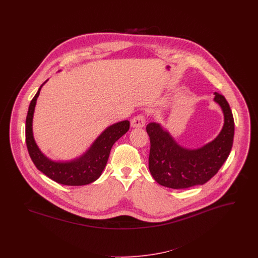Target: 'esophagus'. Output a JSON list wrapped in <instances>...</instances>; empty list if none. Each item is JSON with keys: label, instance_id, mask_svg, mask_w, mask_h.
<instances>
[{"label": "esophagus", "instance_id": "esophagus-1", "mask_svg": "<svg viewBox=\"0 0 258 258\" xmlns=\"http://www.w3.org/2000/svg\"><path fill=\"white\" fill-rule=\"evenodd\" d=\"M146 123V118L143 114H139L135 116V118L132 120V126L134 127H143Z\"/></svg>", "mask_w": 258, "mask_h": 258}]
</instances>
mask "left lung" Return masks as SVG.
<instances>
[{
    "mask_svg": "<svg viewBox=\"0 0 258 258\" xmlns=\"http://www.w3.org/2000/svg\"><path fill=\"white\" fill-rule=\"evenodd\" d=\"M214 99L222 108L224 124L219 136L200 149L181 147L159 123H148L149 169L159 184L176 189L205 184L227 160L233 144V115L222 95L215 93Z\"/></svg>",
    "mask_w": 258,
    "mask_h": 258,
    "instance_id": "1",
    "label": "left lung"
}]
</instances>
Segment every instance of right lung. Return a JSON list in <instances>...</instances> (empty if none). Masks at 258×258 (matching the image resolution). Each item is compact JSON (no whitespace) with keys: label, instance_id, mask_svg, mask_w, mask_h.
<instances>
[{"label":"right lung","instance_id":"obj_1","mask_svg":"<svg viewBox=\"0 0 258 258\" xmlns=\"http://www.w3.org/2000/svg\"><path fill=\"white\" fill-rule=\"evenodd\" d=\"M40 88L33 98L26 118V144L29 155L39 171L51 180L66 185H84L99 178L103 171L113 144L130 128V122L123 121L107 127L78 160L70 162H55L48 160L37 148L33 136V115Z\"/></svg>","mask_w":258,"mask_h":258}]
</instances>
